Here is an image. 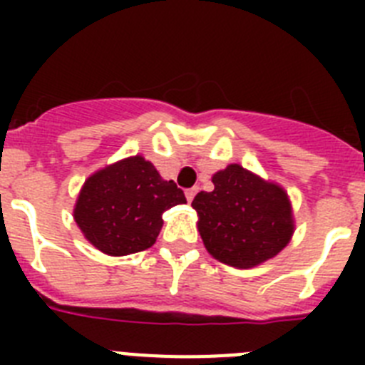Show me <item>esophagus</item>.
<instances>
[{"label":"esophagus","instance_id":"1","mask_svg":"<svg viewBox=\"0 0 365 365\" xmlns=\"http://www.w3.org/2000/svg\"><path fill=\"white\" fill-rule=\"evenodd\" d=\"M186 199H188V202L193 201V197H195V193H197V188H190L186 190Z\"/></svg>","mask_w":365,"mask_h":365}]
</instances>
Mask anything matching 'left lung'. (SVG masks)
<instances>
[{"mask_svg":"<svg viewBox=\"0 0 365 365\" xmlns=\"http://www.w3.org/2000/svg\"><path fill=\"white\" fill-rule=\"evenodd\" d=\"M212 182V192H199L192 201L208 254L235 269H252L278 256L294 234L285 188L241 164L215 172Z\"/></svg>","mask_w":365,"mask_h":365,"instance_id":"left-lung-1","label":"left lung"}]
</instances>
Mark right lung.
<instances>
[{
  "mask_svg": "<svg viewBox=\"0 0 365 365\" xmlns=\"http://www.w3.org/2000/svg\"><path fill=\"white\" fill-rule=\"evenodd\" d=\"M186 202L173 180L160 177L143 155L108 164L89 175L74 205L83 237L108 256L143 252L157 241L163 214Z\"/></svg>",
  "mask_w": 365,
  "mask_h": 365,
  "instance_id": "add662e5",
  "label": "right lung"
}]
</instances>
